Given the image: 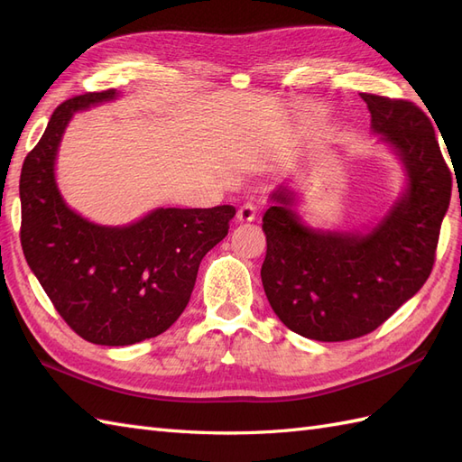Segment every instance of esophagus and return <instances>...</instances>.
<instances>
[{
    "mask_svg": "<svg viewBox=\"0 0 462 462\" xmlns=\"http://www.w3.org/2000/svg\"><path fill=\"white\" fill-rule=\"evenodd\" d=\"M236 219L241 223H250L256 219V206L253 202H246L239 208V212H236Z\"/></svg>",
    "mask_w": 462,
    "mask_h": 462,
    "instance_id": "obj_1",
    "label": "esophagus"
}]
</instances>
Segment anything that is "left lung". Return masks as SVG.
<instances>
[{"mask_svg": "<svg viewBox=\"0 0 462 462\" xmlns=\"http://www.w3.org/2000/svg\"><path fill=\"white\" fill-rule=\"evenodd\" d=\"M374 133L393 146L409 175L402 199L368 235L314 231L279 187L262 217V285L273 312L302 337L348 341L368 335L414 297L436 262L451 200V171L433 125L409 100L360 94Z\"/></svg>", "mask_w": 462, "mask_h": 462, "instance_id": "left-lung-1", "label": "left lung"}]
</instances>
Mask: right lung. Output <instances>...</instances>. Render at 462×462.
<instances>
[{"mask_svg": "<svg viewBox=\"0 0 462 462\" xmlns=\"http://www.w3.org/2000/svg\"><path fill=\"white\" fill-rule=\"evenodd\" d=\"M116 90L63 102L21 171V245L55 310L94 345L123 346L170 329L187 309L199 265L226 239L233 206L158 208L125 227L96 226L65 204L53 165L79 109L114 100Z\"/></svg>", "mask_w": 462, "mask_h": 462, "instance_id": "1", "label": "right lung"}]
</instances>
